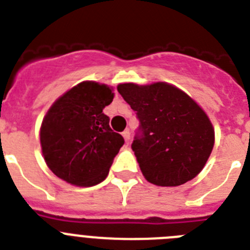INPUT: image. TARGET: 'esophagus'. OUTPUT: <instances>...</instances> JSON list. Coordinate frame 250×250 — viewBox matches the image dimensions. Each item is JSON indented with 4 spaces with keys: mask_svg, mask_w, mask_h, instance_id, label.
<instances>
[{
    "mask_svg": "<svg viewBox=\"0 0 250 250\" xmlns=\"http://www.w3.org/2000/svg\"><path fill=\"white\" fill-rule=\"evenodd\" d=\"M123 136H124V139H125V143L129 145V143H130V131L129 130H125V131L123 132Z\"/></svg>",
    "mask_w": 250,
    "mask_h": 250,
    "instance_id": "obj_1",
    "label": "esophagus"
}]
</instances>
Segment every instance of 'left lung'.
Wrapping results in <instances>:
<instances>
[{
    "label": "left lung",
    "instance_id": "8db88e82",
    "mask_svg": "<svg viewBox=\"0 0 250 250\" xmlns=\"http://www.w3.org/2000/svg\"><path fill=\"white\" fill-rule=\"evenodd\" d=\"M118 91L140 123L131 149L147 182L178 187L195 178L214 146L213 125L200 106L165 83H120Z\"/></svg>",
    "mask_w": 250,
    "mask_h": 250
}]
</instances>
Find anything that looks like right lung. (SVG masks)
<instances>
[{"mask_svg": "<svg viewBox=\"0 0 250 250\" xmlns=\"http://www.w3.org/2000/svg\"><path fill=\"white\" fill-rule=\"evenodd\" d=\"M114 94L109 86L81 83L50 107L40 141L46 164L60 179L77 187H92L109 174L124 138L111 130L103 112Z\"/></svg>", "mask_w": 250, "mask_h": 250, "instance_id": "obj_1", "label": "right lung"}]
</instances>
